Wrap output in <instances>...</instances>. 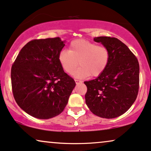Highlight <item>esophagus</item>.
Returning a JSON list of instances; mask_svg holds the SVG:
<instances>
[{
  "label": "esophagus",
  "instance_id": "1",
  "mask_svg": "<svg viewBox=\"0 0 151 151\" xmlns=\"http://www.w3.org/2000/svg\"><path fill=\"white\" fill-rule=\"evenodd\" d=\"M75 82H76V84H78V83H82V81H79V80H75Z\"/></svg>",
  "mask_w": 151,
  "mask_h": 151
}]
</instances>
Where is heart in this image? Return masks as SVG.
Masks as SVG:
<instances>
[{
  "label": "heart",
  "mask_w": 151,
  "mask_h": 151,
  "mask_svg": "<svg viewBox=\"0 0 151 151\" xmlns=\"http://www.w3.org/2000/svg\"><path fill=\"white\" fill-rule=\"evenodd\" d=\"M110 52L106 47L85 39L74 40L69 50H61L59 61L65 72L72 74L78 66L80 68L74 76L79 78L88 76L97 77L106 70L110 61Z\"/></svg>",
  "instance_id": "1"
}]
</instances>
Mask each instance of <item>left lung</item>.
Here are the masks:
<instances>
[{
    "label": "left lung",
    "mask_w": 151,
    "mask_h": 151,
    "mask_svg": "<svg viewBox=\"0 0 151 151\" xmlns=\"http://www.w3.org/2000/svg\"><path fill=\"white\" fill-rule=\"evenodd\" d=\"M110 52L106 70L96 79L85 81V102L91 112L104 118L124 113L137 97L139 87L138 59L127 45L116 38L95 37Z\"/></svg>",
    "instance_id": "obj_1"
}]
</instances>
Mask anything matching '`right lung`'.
Segmentation results:
<instances>
[{"label":"right lung","instance_id":"obj_1","mask_svg":"<svg viewBox=\"0 0 151 151\" xmlns=\"http://www.w3.org/2000/svg\"><path fill=\"white\" fill-rule=\"evenodd\" d=\"M60 38L35 39L22 47L11 68L13 96L34 118L49 119L64 111L76 82L64 71L59 55Z\"/></svg>","mask_w":151,"mask_h":151}]
</instances>
